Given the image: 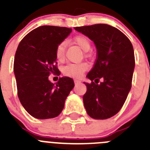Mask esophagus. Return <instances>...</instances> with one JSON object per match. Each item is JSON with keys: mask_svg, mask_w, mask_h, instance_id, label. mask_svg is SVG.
<instances>
[{"mask_svg": "<svg viewBox=\"0 0 150 150\" xmlns=\"http://www.w3.org/2000/svg\"><path fill=\"white\" fill-rule=\"evenodd\" d=\"M74 83H75V84H78V83H81V81L79 79H74Z\"/></svg>", "mask_w": 150, "mask_h": 150, "instance_id": "1", "label": "esophagus"}]
</instances>
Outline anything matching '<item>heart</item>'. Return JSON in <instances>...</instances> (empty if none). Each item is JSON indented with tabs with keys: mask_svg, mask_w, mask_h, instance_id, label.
<instances>
[{
	"mask_svg": "<svg viewBox=\"0 0 150 150\" xmlns=\"http://www.w3.org/2000/svg\"><path fill=\"white\" fill-rule=\"evenodd\" d=\"M74 42L83 50L86 52L90 49L91 43L86 36L83 34H78L75 36L73 39ZM66 43L62 41L57 46L55 49V58L58 61H62L64 58V51H65ZM88 64L85 62L81 63H69L64 66L62 72L64 75L71 77L79 78L83 75L84 72L88 70Z\"/></svg>",
	"mask_w": 150,
	"mask_h": 150,
	"instance_id": "b5f03b06",
	"label": "heart"
}]
</instances>
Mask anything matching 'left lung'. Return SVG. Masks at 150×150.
<instances>
[{
    "label": "left lung",
    "mask_w": 150,
    "mask_h": 150,
    "mask_svg": "<svg viewBox=\"0 0 150 150\" xmlns=\"http://www.w3.org/2000/svg\"><path fill=\"white\" fill-rule=\"evenodd\" d=\"M75 30L93 40L97 48L96 60L86 76L91 83H84L87 87L83 98L85 108L95 120L109 119L121 110L132 88L133 46L122 31L109 25L95 24ZM100 79L103 82L98 84Z\"/></svg>",
    "instance_id": "left-lung-1"
}]
</instances>
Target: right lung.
Masks as SVG:
<instances>
[{"label": "right lung", "mask_w": 150, "mask_h": 150, "mask_svg": "<svg viewBox=\"0 0 150 150\" xmlns=\"http://www.w3.org/2000/svg\"><path fill=\"white\" fill-rule=\"evenodd\" d=\"M72 31L71 28L43 25L32 30L21 40L16 52L14 73L18 99L25 110L39 120L59 116L74 87L71 78L59 77L56 85L49 80L59 76L55 49Z\"/></svg>", "instance_id": "right-lung-1"}]
</instances>
